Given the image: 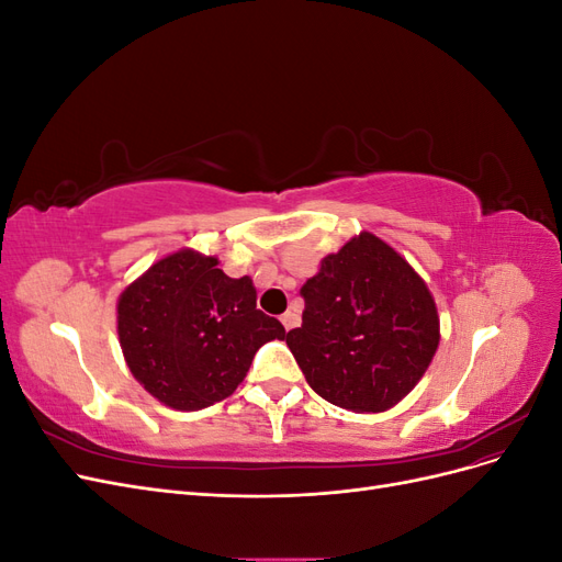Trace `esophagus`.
I'll list each match as a JSON object with an SVG mask.
<instances>
[{
    "mask_svg": "<svg viewBox=\"0 0 562 562\" xmlns=\"http://www.w3.org/2000/svg\"><path fill=\"white\" fill-rule=\"evenodd\" d=\"M281 323H283V328H285V330H291V328H295V326H297V316H295L293 312H285V314L281 316Z\"/></svg>",
    "mask_w": 562,
    "mask_h": 562,
    "instance_id": "34e87169",
    "label": "esophagus"
}]
</instances>
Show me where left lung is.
<instances>
[{"instance_id":"left-lung-1","label":"left lung","mask_w":562,"mask_h":562,"mask_svg":"<svg viewBox=\"0 0 562 562\" xmlns=\"http://www.w3.org/2000/svg\"><path fill=\"white\" fill-rule=\"evenodd\" d=\"M302 326L285 335L321 398L384 413L427 372L440 342L434 295L398 250L361 232L300 288Z\"/></svg>"}]
</instances>
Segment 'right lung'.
I'll use <instances>...</instances> for the list:
<instances>
[{"label":"right lung","instance_id":"1","mask_svg":"<svg viewBox=\"0 0 562 562\" xmlns=\"http://www.w3.org/2000/svg\"><path fill=\"white\" fill-rule=\"evenodd\" d=\"M215 255L192 248L151 265L116 302V333L133 378L173 411H201L234 394L252 356L283 339L255 307L250 277L229 279Z\"/></svg>","mask_w":562,"mask_h":562}]
</instances>
